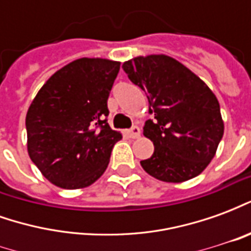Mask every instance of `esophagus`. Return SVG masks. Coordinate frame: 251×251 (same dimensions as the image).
<instances>
[{"label":"esophagus","instance_id":"obj_1","mask_svg":"<svg viewBox=\"0 0 251 251\" xmlns=\"http://www.w3.org/2000/svg\"><path fill=\"white\" fill-rule=\"evenodd\" d=\"M127 136L130 137V138H138V137L141 136V130H140V127H138V126H133L131 129L127 130Z\"/></svg>","mask_w":251,"mask_h":251}]
</instances>
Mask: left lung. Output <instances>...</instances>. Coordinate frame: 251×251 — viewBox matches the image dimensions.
I'll list each match as a JSON object with an SVG mask.
<instances>
[{"instance_id":"8db88e82","label":"left lung","mask_w":251,"mask_h":251,"mask_svg":"<svg viewBox=\"0 0 251 251\" xmlns=\"http://www.w3.org/2000/svg\"><path fill=\"white\" fill-rule=\"evenodd\" d=\"M131 82L148 97L144 136L154 145L142 160L154 179L181 183L200 175L214 158L225 131L215 94L189 68L167 55L137 56L122 64Z\"/></svg>"}]
</instances>
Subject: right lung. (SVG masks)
<instances>
[{"label":"right lung","mask_w":251,"mask_h":251,"mask_svg":"<svg viewBox=\"0 0 251 251\" xmlns=\"http://www.w3.org/2000/svg\"><path fill=\"white\" fill-rule=\"evenodd\" d=\"M120 62L82 57L52 75L32 100L26 118L30 160L52 184L88 187L103 175L122 134L104 120Z\"/></svg>","instance_id":"right-lung-1"}]
</instances>
